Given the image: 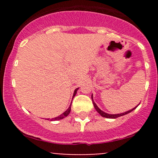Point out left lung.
Segmentation results:
<instances>
[{
	"label": "left lung",
	"mask_w": 158,
	"mask_h": 158,
	"mask_svg": "<svg viewBox=\"0 0 158 158\" xmlns=\"http://www.w3.org/2000/svg\"><path fill=\"white\" fill-rule=\"evenodd\" d=\"M91 98H92V100H93V94H92L91 95ZM93 104H94V108H95V109L97 110V111L98 112V113H99V114H100L101 116H102V117H106V118H110V119H115V118H117V117H121V116H123V115H126V114H128V113H130V112H131L132 110H134L136 108H137V106H136L135 108H134L133 109H131V110H128V111H126V112H124V113H121V114H107V113H106V112H104V111H102V110H100L99 109V108H98V106H97V104H96L95 102H94L93 101Z\"/></svg>",
	"instance_id": "obj_1"
}]
</instances>
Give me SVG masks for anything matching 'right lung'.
I'll use <instances>...</instances> for the list:
<instances>
[{
  "instance_id": "obj_1",
  "label": "right lung",
  "mask_w": 158,
  "mask_h": 158,
  "mask_svg": "<svg viewBox=\"0 0 158 158\" xmlns=\"http://www.w3.org/2000/svg\"><path fill=\"white\" fill-rule=\"evenodd\" d=\"M78 89H79V88H77V89L74 90V93H73V97H75V95H76V94H77ZM70 110H71V104H70V106H69V108H68V109H67V110H65L64 113L61 114V115L59 116V117H55V118H52V119H51V120H59V119H61L64 118L65 117H67V116H68V114H70Z\"/></svg>"
}]
</instances>
